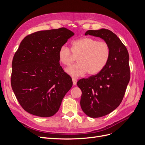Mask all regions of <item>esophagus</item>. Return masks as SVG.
I'll use <instances>...</instances> for the list:
<instances>
[{"mask_svg":"<svg viewBox=\"0 0 145 145\" xmlns=\"http://www.w3.org/2000/svg\"><path fill=\"white\" fill-rule=\"evenodd\" d=\"M72 83H73V85H76L77 84V80L76 79V78H72Z\"/></svg>","mask_w":145,"mask_h":145,"instance_id":"obj_1","label":"esophagus"}]
</instances>
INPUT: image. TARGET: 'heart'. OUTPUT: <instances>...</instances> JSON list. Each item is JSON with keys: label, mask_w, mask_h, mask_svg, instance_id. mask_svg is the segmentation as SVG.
I'll return each instance as SVG.
<instances>
[{"label": "heart", "mask_w": 145, "mask_h": 145, "mask_svg": "<svg viewBox=\"0 0 145 145\" xmlns=\"http://www.w3.org/2000/svg\"><path fill=\"white\" fill-rule=\"evenodd\" d=\"M111 56V48L105 41L84 37L72 42L71 50L63 45L59 50L58 57L63 65L69 66L77 57V63L66 69L70 76L78 77L87 72L90 75L97 74L106 67Z\"/></svg>", "instance_id": "1"}]
</instances>
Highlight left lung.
Masks as SVG:
<instances>
[{
    "instance_id": "8db88e82",
    "label": "left lung",
    "mask_w": 145,
    "mask_h": 145,
    "mask_svg": "<svg viewBox=\"0 0 145 145\" xmlns=\"http://www.w3.org/2000/svg\"><path fill=\"white\" fill-rule=\"evenodd\" d=\"M85 34L102 38L111 48L106 67L96 75L77 83L82 93V111L88 116L97 118L111 112L121 102L130 79L129 54L120 39L110 30H88Z\"/></svg>"
}]
</instances>
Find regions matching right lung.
<instances>
[{"label":"right lung","mask_w":145,"mask_h":145,"mask_svg":"<svg viewBox=\"0 0 145 145\" xmlns=\"http://www.w3.org/2000/svg\"><path fill=\"white\" fill-rule=\"evenodd\" d=\"M74 33L65 28L39 31L21 42L12 62L11 87L21 106L36 116L59 111L72 78L60 66L58 52Z\"/></svg>","instance_id":"1"}]
</instances>
